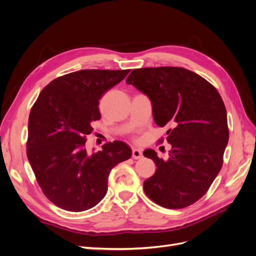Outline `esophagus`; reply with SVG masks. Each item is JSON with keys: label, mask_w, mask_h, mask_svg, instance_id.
<instances>
[{"label": "esophagus", "mask_w": 256, "mask_h": 256, "mask_svg": "<svg viewBox=\"0 0 256 256\" xmlns=\"http://www.w3.org/2000/svg\"><path fill=\"white\" fill-rule=\"evenodd\" d=\"M142 150H138V148H134L132 150V158L134 159H140L142 158Z\"/></svg>", "instance_id": "esophagus-1"}]
</instances>
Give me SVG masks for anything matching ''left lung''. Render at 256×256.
I'll return each mask as SVG.
<instances>
[{"instance_id": "obj_1", "label": "left lung", "mask_w": 256, "mask_h": 256, "mask_svg": "<svg viewBox=\"0 0 256 256\" xmlns=\"http://www.w3.org/2000/svg\"><path fill=\"white\" fill-rule=\"evenodd\" d=\"M126 82L148 96L154 122L170 127L168 160L152 150L143 152L157 166L144 182L146 196L168 209L190 206L208 191L223 164L228 127L220 94L207 80L182 67L134 69Z\"/></svg>"}]
</instances>
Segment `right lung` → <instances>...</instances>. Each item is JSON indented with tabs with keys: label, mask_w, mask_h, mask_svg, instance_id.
Segmentation results:
<instances>
[{
	"label": "right lung",
	"mask_w": 256,
	"mask_h": 256,
	"mask_svg": "<svg viewBox=\"0 0 256 256\" xmlns=\"http://www.w3.org/2000/svg\"><path fill=\"white\" fill-rule=\"evenodd\" d=\"M129 72L84 69L58 76L30 109L28 159L44 194L58 207L79 212L96 206L106 196L111 170L131 157L122 141L99 152L85 147L92 122L100 120V98Z\"/></svg>",
	"instance_id": "1"
}]
</instances>
